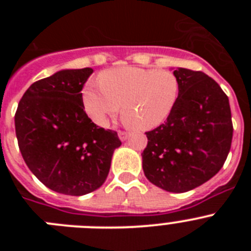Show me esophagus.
Returning a JSON list of instances; mask_svg holds the SVG:
<instances>
[{
    "label": "esophagus",
    "instance_id": "obj_1",
    "mask_svg": "<svg viewBox=\"0 0 251 251\" xmlns=\"http://www.w3.org/2000/svg\"><path fill=\"white\" fill-rule=\"evenodd\" d=\"M118 136L121 138V141H126L128 138V132H124V130H119Z\"/></svg>",
    "mask_w": 251,
    "mask_h": 251
}]
</instances>
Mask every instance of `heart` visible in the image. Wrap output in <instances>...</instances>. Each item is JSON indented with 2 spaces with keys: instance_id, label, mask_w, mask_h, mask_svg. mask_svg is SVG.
<instances>
[{
  "instance_id": "heart-1",
  "label": "heart",
  "mask_w": 251,
  "mask_h": 251,
  "mask_svg": "<svg viewBox=\"0 0 251 251\" xmlns=\"http://www.w3.org/2000/svg\"><path fill=\"white\" fill-rule=\"evenodd\" d=\"M179 93L174 73L137 66L110 69L99 75V83H89L83 93L84 105L98 126L119 110L137 129H152L168 118Z\"/></svg>"
}]
</instances>
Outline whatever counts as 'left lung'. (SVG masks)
<instances>
[{
  "mask_svg": "<svg viewBox=\"0 0 251 251\" xmlns=\"http://www.w3.org/2000/svg\"><path fill=\"white\" fill-rule=\"evenodd\" d=\"M179 93L167 121L146 132L142 166L150 182L170 192L190 191L214 177L231 148L227 95L202 72L178 68Z\"/></svg>",
  "mask_w": 251,
  "mask_h": 251,
  "instance_id": "8db88e82",
  "label": "left lung"
}]
</instances>
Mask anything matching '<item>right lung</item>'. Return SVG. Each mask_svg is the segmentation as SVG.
Listing matches in <instances>:
<instances>
[{
	"mask_svg": "<svg viewBox=\"0 0 251 251\" xmlns=\"http://www.w3.org/2000/svg\"><path fill=\"white\" fill-rule=\"evenodd\" d=\"M93 69L61 70L35 81L15 114L22 158L52 191L81 196L100 187L113 152L122 145L115 130L99 128L84 110V84Z\"/></svg>",
	"mask_w": 251,
	"mask_h": 251,
	"instance_id": "right-lung-1",
	"label": "right lung"
}]
</instances>
